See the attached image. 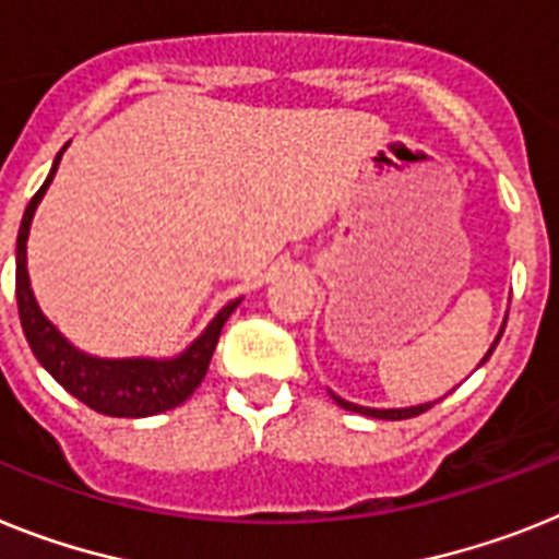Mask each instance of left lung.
<instances>
[{"mask_svg":"<svg viewBox=\"0 0 559 559\" xmlns=\"http://www.w3.org/2000/svg\"><path fill=\"white\" fill-rule=\"evenodd\" d=\"M503 330H506V323H503ZM500 335H503V332H500ZM500 335H497V341H500ZM497 341H495V346H497ZM495 346L489 349V355L495 352ZM489 355H486V358H489ZM335 403L341 406V409L360 412V415H369V417H381V420H406V417H417V415H424L426 409H431V403H420V406H409V409H367V406H355V403H346V401H341V397H335Z\"/></svg>","mask_w":559,"mask_h":559,"instance_id":"1","label":"left lung"}]
</instances>
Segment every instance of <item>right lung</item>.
Instances as JSON below:
<instances>
[{"label": "right lung", "mask_w": 559, "mask_h": 559, "mask_svg": "<svg viewBox=\"0 0 559 559\" xmlns=\"http://www.w3.org/2000/svg\"><path fill=\"white\" fill-rule=\"evenodd\" d=\"M59 158H62V153L56 156L48 181L36 190V195L27 204L16 238V304L27 344H31L33 355H36L41 367L48 369L70 395L79 397L84 406H91L98 415L150 417L158 415V412L176 409L178 403H185L199 389V383L204 381L210 358H213L218 335H222V326L241 301L227 304L213 318L207 330L201 332V337L192 341L190 349L173 360H105L73 349L56 332L53 323L39 312L36 298L31 293V278H27V229H31L33 222V210H36L48 185L53 181Z\"/></svg>", "instance_id": "right-lung-1"}]
</instances>
